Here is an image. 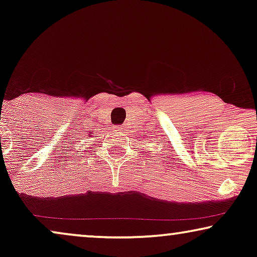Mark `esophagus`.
Listing matches in <instances>:
<instances>
[{"label":"esophagus","mask_w":257,"mask_h":257,"mask_svg":"<svg viewBox=\"0 0 257 257\" xmlns=\"http://www.w3.org/2000/svg\"><path fill=\"white\" fill-rule=\"evenodd\" d=\"M114 130H115V131H118V132H122V131H124V126H115V127H114Z\"/></svg>","instance_id":"34e87169"}]
</instances>
